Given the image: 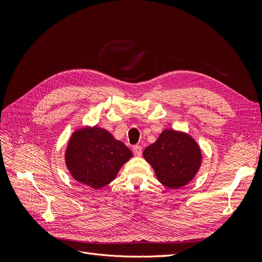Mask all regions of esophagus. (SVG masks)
<instances>
[{
  "mask_svg": "<svg viewBox=\"0 0 262 262\" xmlns=\"http://www.w3.org/2000/svg\"><path fill=\"white\" fill-rule=\"evenodd\" d=\"M132 152H133L134 156H141L142 155V146L134 145L132 147Z\"/></svg>",
  "mask_w": 262,
  "mask_h": 262,
  "instance_id": "1",
  "label": "esophagus"
}]
</instances>
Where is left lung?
Masks as SVG:
<instances>
[{
	"instance_id": "1",
	"label": "left lung",
	"mask_w": 262,
	"mask_h": 262,
	"mask_svg": "<svg viewBox=\"0 0 262 262\" xmlns=\"http://www.w3.org/2000/svg\"><path fill=\"white\" fill-rule=\"evenodd\" d=\"M143 156L153 167L158 181L170 189H178L191 181L202 160L199 145L189 134L168 129L144 149Z\"/></svg>"
}]
</instances>
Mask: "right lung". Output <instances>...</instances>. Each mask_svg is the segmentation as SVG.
Here are the masks:
<instances>
[{"label": "right lung", "mask_w": 262, "mask_h": 262, "mask_svg": "<svg viewBox=\"0 0 262 262\" xmlns=\"http://www.w3.org/2000/svg\"><path fill=\"white\" fill-rule=\"evenodd\" d=\"M131 157L132 152L121 141L98 126L76 130L66 150V164L71 175L94 189L110 184Z\"/></svg>", "instance_id": "right-lung-1"}]
</instances>
